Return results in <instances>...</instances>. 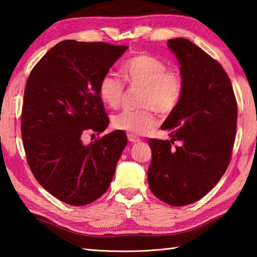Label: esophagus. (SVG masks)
Listing matches in <instances>:
<instances>
[{
    "label": "esophagus",
    "instance_id": "34e87169",
    "mask_svg": "<svg viewBox=\"0 0 257 257\" xmlns=\"http://www.w3.org/2000/svg\"><path fill=\"white\" fill-rule=\"evenodd\" d=\"M128 141L130 143H139L141 142V138L134 136V135H132V134H128Z\"/></svg>",
    "mask_w": 257,
    "mask_h": 257
}]
</instances>
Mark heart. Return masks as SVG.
<instances>
[{"mask_svg":"<svg viewBox=\"0 0 257 257\" xmlns=\"http://www.w3.org/2000/svg\"><path fill=\"white\" fill-rule=\"evenodd\" d=\"M124 80L132 87H142L139 97L142 110H123L112 119L115 129L132 135H144L156 125L155 111L169 115L181 102L185 78L177 69L156 56L137 54L122 67ZM98 95L110 107H118L124 97V84L112 73L104 75L98 82Z\"/></svg>","mask_w":257,"mask_h":257,"instance_id":"obj_1","label":"heart"}]
</instances>
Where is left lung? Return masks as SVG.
I'll return each instance as SVG.
<instances>
[{
	"mask_svg": "<svg viewBox=\"0 0 257 257\" xmlns=\"http://www.w3.org/2000/svg\"><path fill=\"white\" fill-rule=\"evenodd\" d=\"M185 78L181 102L161 129L170 141L151 138L149 186L156 197L184 206L205 196L227 170L237 128V102L227 72L186 38L168 41Z\"/></svg>",
	"mask_w": 257,
	"mask_h": 257,
	"instance_id": "obj_1",
	"label": "left lung"
}]
</instances>
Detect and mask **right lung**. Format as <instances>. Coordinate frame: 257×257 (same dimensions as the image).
<instances>
[{
  "mask_svg": "<svg viewBox=\"0 0 257 257\" xmlns=\"http://www.w3.org/2000/svg\"><path fill=\"white\" fill-rule=\"evenodd\" d=\"M127 50L102 42H60L34 67L25 87L21 136L27 162L43 188L73 206L93 203L107 190L127 145L115 130L88 145L108 120L98 82Z\"/></svg>",
  "mask_w": 257,
  "mask_h": 257,
  "instance_id": "obj_1",
  "label": "right lung"
}]
</instances>
